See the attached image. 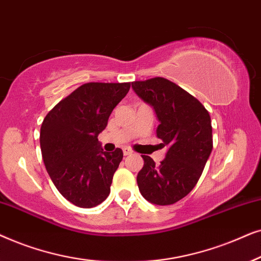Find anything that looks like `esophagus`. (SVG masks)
<instances>
[{"mask_svg":"<svg viewBox=\"0 0 261 261\" xmlns=\"http://www.w3.org/2000/svg\"><path fill=\"white\" fill-rule=\"evenodd\" d=\"M123 152H124L125 156H127V155L133 154V150H131L130 148H123Z\"/></svg>","mask_w":261,"mask_h":261,"instance_id":"esophagus-1","label":"esophagus"}]
</instances>
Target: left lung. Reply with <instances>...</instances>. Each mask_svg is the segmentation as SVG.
<instances>
[{
    "mask_svg": "<svg viewBox=\"0 0 261 261\" xmlns=\"http://www.w3.org/2000/svg\"><path fill=\"white\" fill-rule=\"evenodd\" d=\"M142 100L154 107L156 135L168 150L160 165L143 155L137 175L142 196L156 205H171L189 194L199 180L213 150V126L199 100L165 77L133 82Z\"/></svg>",
    "mask_w": 261,
    "mask_h": 261,
    "instance_id": "1",
    "label": "left lung"
}]
</instances>
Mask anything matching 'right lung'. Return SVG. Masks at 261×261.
<instances>
[{
    "mask_svg": "<svg viewBox=\"0 0 261 261\" xmlns=\"http://www.w3.org/2000/svg\"><path fill=\"white\" fill-rule=\"evenodd\" d=\"M130 86L85 83L44 118L40 148L45 167L56 189L76 206L94 207L109 197L123 150L103 151L98 136Z\"/></svg>",
    "mask_w": 261,
    "mask_h": 261,
    "instance_id": "obj_1",
    "label": "right lung"
}]
</instances>
